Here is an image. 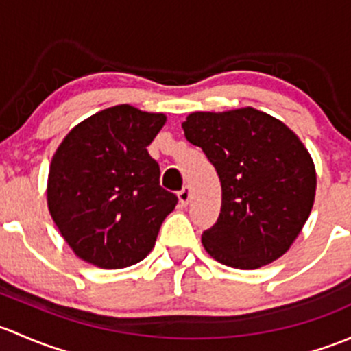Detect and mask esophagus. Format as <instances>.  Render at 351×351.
<instances>
[{
	"label": "esophagus",
	"mask_w": 351,
	"mask_h": 351,
	"mask_svg": "<svg viewBox=\"0 0 351 351\" xmlns=\"http://www.w3.org/2000/svg\"><path fill=\"white\" fill-rule=\"evenodd\" d=\"M189 199H191V189L187 186H184L182 189L179 191V202L182 206H186L187 202H189Z\"/></svg>",
	"instance_id": "obj_1"
}]
</instances>
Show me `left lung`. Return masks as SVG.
<instances>
[{"label":"left lung","mask_w":351,"mask_h":351,"mask_svg":"<svg viewBox=\"0 0 351 351\" xmlns=\"http://www.w3.org/2000/svg\"><path fill=\"white\" fill-rule=\"evenodd\" d=\"M182 128L221 182L218 221L202 233L206 252L241 270L282 256L308 221L316 194V169L299 136L250 106L196 111Z\"/></svg>","instance_id":"left-lung-1"}]
</instances>
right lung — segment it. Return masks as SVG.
<instances>
[{"instance_id": "obj_1", "label": "right lung", "mask_w": 351, "mask_h": 351, "mask_svg": "<svg viewBox=\"0 0 351 351\" xmlns=\"http://www.w3.org/2000/svg\"><path fill=\"white\" fill-rule=\"evenodd\" d=\"M165 120L118 104L75 125L56 150L47 204L79 258L123 269L154 248L177 204L176 194L160 187V169L147 150Z\"/></svg>"}]
</instances>
